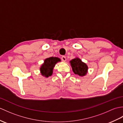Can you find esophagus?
Returning a JSON list of instances; mask_svg holds the SVG:
<instances>
[{"mask_svg": "<svg viewBox=\"0 0 123 123\" xmlns=\"http://www.w3.org/2000/svg\"><path fill=\"white\" fill-rule=\"evenodd\" d=\"M61 59H62V61H63V62H65V61H66V57H65V56H62V58H61Z\"/></svg>", "mask_w": 123, "mask_h": 123, "instance_id": "34e87169", "label": "esophagus"}]
</instances>
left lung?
Masks as SVG:
<instances>
[{
	"label": "left lung",
	"mask_w": 123,
	"mask_h": 123,
	"mask_svg": "<svg viewBox=\"0 0 123 123\" xmlns=\"http://www.w3.org/2000/svg\"><path fill=\"white\" fill-rule=\"evenodd\" d=\"M73 72L76 75L80 76H84L86 75L88 71V67L85 63L76 57L70 61Z\"/></svg>",
	"instance_id": "left-lung-1"
}]
</instances>
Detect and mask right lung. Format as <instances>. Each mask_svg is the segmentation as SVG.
I'll return each mask as SVG.
<instances>
[{
    "label": "right lung",
    "mask_w": 123,
    "mask_h": 123,
    "mask_svg": "<svg viewBox=\"0 0 123 123\" xmlns=\"http://www.w3.org/2000/svg\"><path fill=\"white\" fill-rule=\"evenodd\" d=\"M61 60L58 57H50L45 59L44 63L40 68V71L41 75L45 78H48L52 75L53 68L55 64L59 62H60Z\"/></svg>",
    "instance_id": "1"
}]
</instances>
